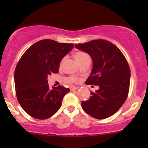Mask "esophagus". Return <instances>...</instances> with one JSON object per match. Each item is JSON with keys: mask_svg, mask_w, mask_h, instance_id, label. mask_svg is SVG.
<instances>
[{"mask_svg": "<svg viewBox=\"0 0 148 148\" xmlns=\"http://www.w3.org/2000/svg\"><path fill=\"white\" fill-rule=\"evenodd\" d=\"M79 87H76V86H71L70 87V90L71 91H74L76 90H77Z\"/></svg>", "mask_w": 148, "mask_h": 148, "instance_id": "esophagus-1", "label": "esophagus"}]
</instances>
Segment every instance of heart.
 <instances>
[{
  "mask_svg": "<svg viewBox=\"0 0 148 148\" xmlns=\"http://www.w3.org/2000/svg\"><path fill=\"white\" fill-rule=\"evenodd\" d=\"M87 56L88 55L86 53L82 52V51H79L75 53V58L76 61H77L78 62H79L80 61L83 60V59H84L86 56Z\"/></svg>",
  "mask_w": 148,
  "mask_h": 148,
  "instance_id": "1",
  "label": "heart"
}]
</instances>
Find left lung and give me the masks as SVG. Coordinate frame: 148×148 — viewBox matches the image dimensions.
Listing matches in <instances>:
<instances>
[{
  "instance_id": "obj_1",
  "label": "left lung",
  "mask_w": 148,
  "mask_h": 148,
  "mask_svg": "<svg viewBox=\"0 0 148 148\" xmlns=\"http://www.w3.org/2000/svg\"><path fill=\"white\" fill-rule=\"evenodd\" d=\"M75 47L92 59V70L86 84L99 87L91 92L90 97L82 101L81 106L93 118H108L120 109L128 96L130 68L127 59L116 46L105 40H94Z\"/></svg>"
}]
</instances>
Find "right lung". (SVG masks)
I'll return each instance as SVG.
<instances>
[{"label":"right lung","instance_id":"add662e5","mask_svg":"<svg viewBox=\"0 0 148 148\" xmlns=\"http://www.w3.org/2000/svg\"><path fill=\"white\" fill-rule=\"evenodd\" d=\"M74 47L72 44L42 40L23 54L14 71V84L18 103L33 118L45 120L55 114L69 88L49 87L47 78L58 72L61 60Z\"/></svg>","mask_w":148,"mask_h":148}]
</instances>
